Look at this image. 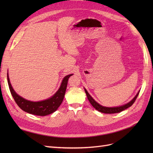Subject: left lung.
I'll return each mask as SVG.
<instances>
[{"label": "left lung", "mask_w": 153, "mask_h": 153, "mask_svg": "<svg viewBox=\"0 0 153 153\" xmlns=\"http://www.w3.org/2000/svg\"><path fill=\"white\" fill-rule=\"evenodd\" d=\"M84 90L85 92L86 93L87 97V99L89 100L90 103L92 105V106H93V107L97 110L99 112H101V113H105V114H115V113H119V112H121L122 111L124 110L125 109H126L128 108H129V106H131L134 102H135V101L136 100L137 96L139 94V92L140 91L137 92V94H136V96L134 97V98L128 102V103L121 105V106H115V107H107V106H104L101 105L100 104H99L98 102H96V101L92 98V97L89 94V92H87V91L84 88Z\"/></svg>", "instance_id": "1"}]
</instances>
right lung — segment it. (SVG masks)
Returning <instances> with one entry per match:
<instances>
[{
  "label": "right lung",
  "mask_w": 153,
  "mask_h": 153,
  "mask_svg": "<svg viewBox=\"0 0 153 153\" xmlns=\"http://www.w3.org/2000/svg\"><path fill=\"white\" fill-rule=\"evenodd\" d=\"M73 74L64 76L58 91L50 98L40 101H32L27 100L18 95L13 89L9 78L8 72L7 75V82L13 98L18 106L25 112L39 116H45L55 112L62 103L68 85V78Z\"/></svg>",
  "instance_id": "obj_1"
}]
</instances>
